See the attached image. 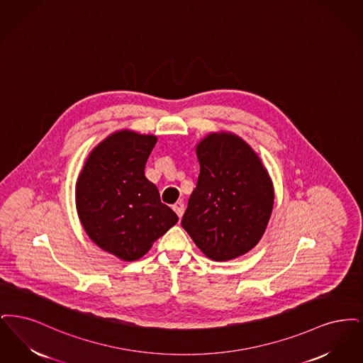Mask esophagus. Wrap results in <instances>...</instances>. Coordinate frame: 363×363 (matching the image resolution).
I'll use <instances>...</instances> for the list:
<instances>
[{"instance_id":"obj_1","label":"esophagus","mask_w":363,"mask_h":363,"mask_svg":"<svg viewBox=\"0 0 363 363\" xmlns=\"http://www.w3.org/2000/svg\"><path fill=\"white\" fill-rule=\"evenodd\" d=\"M172 208H174V213L179 216V218L183 217V213H184V203L183 202H176Z\"/></svg>"}]
</instances>
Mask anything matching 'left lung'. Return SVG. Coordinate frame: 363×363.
Wrapping results in <instances>:
<instances>
[{
    "instance_id": "left-lung-1",
    "label": "left lung",
    "mask_w": 363,
    "mask_h": 363,
    "mask_svg": "<svg viewBox=\"0 0 363 363\" xmlns=\"http://www.w3.org/2000/svg\"><path fill=\"white\" fill-rule=\"evenodd\" d=\"M201 165L182 226L214 262L251 251L267 228L274 187L252 147L232 133H210L196 145Z\"/></svg>"
}]
</instances>
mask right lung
Listing matches in <instances>:
<instances>
[{"label": "right lung", "instance_id": "obj_1", "mask_svg": "<svg viewBox=\"0 0 363 363\" xmlns=\"http://www.w3.org/2000/svg\"><path fill=\"white\" fill-rule=\"evenodd\" d=\"M156 135L121 130L89 153L76 184L82 228L103 251L133 262L177 222L145 176Z\"/></svg>", "mask_w": 363, "mask_h": 363}]
</instances>
